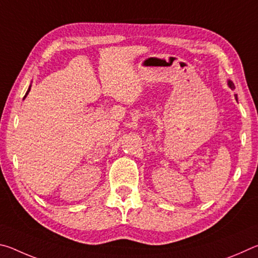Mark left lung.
I'll return each mask as SVG.
<instances>
[{
    "label": "left lung",
    "instance_id": "1",
    "mask_svg": "<svg viewBox=\"0 0 258 258\" xmlns=\"http://www.w3.org/2000/svg\"><path fill=\"white\" fill-rule=\"evenodd\" d=\"M228 85H229V87H230V89L231 90H234V84H233V82H231V81H228ZM234 97H235V100H238V97H237V94H235L234 95Z\"/></svg>",
    "mask_w": 258,
    "mask_h": 258
}]
</instances>
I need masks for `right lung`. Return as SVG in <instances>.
I'll list each match as a JSON object with an SVG mask.
<instances>
[{
  "mask_svg": "<svg viewBox=\"0 0 258 258\" xmlns=\"http://www.w3.org/2000/svg\"><path fill=\"white\" fill-rule=\"evenodd\" d=\"M29 91H30V86H29V89H28V91H27V92H26V94H25V98H26V97H27V94L29 93Z\"/></svg>",
  "mask_w": 258,
  "mask_h": 258,
  "instance_id": "add662e5",
  "label": "right lung"
}]
</instances>
